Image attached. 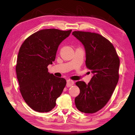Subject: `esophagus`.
<instances>
[{"label": "esophagus", "mask_w": 135, "mask_h": 135, "mask_svg": "<svg viewBox=\"0 0 135 135\" xmlns=\"http://www.w3.org/2000/svg\"><path fill=\"white\" fill-rule=\"evenodd\" d=\"M73 84H74V81L71 80H67V86L68 87H71L72 86Z\"/></svg>", "instance_id": "1"}]
</instances>
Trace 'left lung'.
I'll return each instance as SVG.
<instances>
[{
	"mask_svg": "<svg viewBox=\"0 0 135 135\" xmlns=\"http://www.w3.org/2000/svg\"><path fill=\"white\" fill-rule=\"evenodd\" d=\"M72 35L83 45L86 67L93 74L88 84L76 83L80 92L75 104L82 113H95L107 104L117 86L120 59L113 44L99 34L75 31Z\"/></svg>",
	"mask_w": 135,
	"mask_h": 135,
	"instance_id": "1",
	"label": "left lung"
}]
</instances>
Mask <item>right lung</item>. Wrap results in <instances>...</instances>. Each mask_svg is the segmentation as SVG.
I'll list each match as a JSON object with an SVG mask.
<instances>
[{"instance_id": "add662e5", "label": "right lung", "mask_w": 135, "mask_h": 135, "mask_svg": "<svg viewBox=\"0 0 135 135\" xmlns=\"http://www.w3.org/2000/svg\"><path fill=\"white\" fill-rule=\"evenodd\" d=\"M71 31L42 30L27 38L20 47L16 65L20 90L33 110L51 111L65 88V79L50 74L47 66L55 61L59 45Z\"/></svg>"}]
</instances>
